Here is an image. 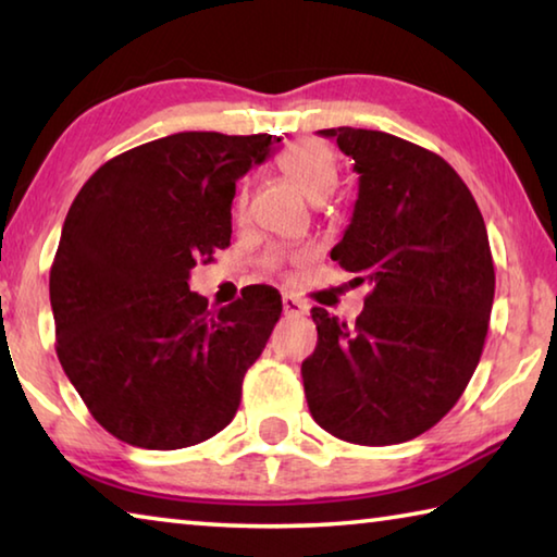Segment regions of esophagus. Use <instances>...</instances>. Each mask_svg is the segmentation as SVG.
Here are the masks:
<instances>
[{
  "label": "esophagus",
  "instance_id": "34e87169",
  "mask_svg": "<svg viewBox=\"0 0 557 557\" xmlns=\"http://www.w3.org/2000/svg\"><path fill=\"white\" fill-rule=\"evenodd\" d=\"M282 309H285L287 317H301L307 312V307L295 295H282Z\"/></svg>",
  "mask_w": 557,
  "mask_h": 557
}]
</instances>
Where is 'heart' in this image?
<instances>
[{
  "label": "heart",
  "instance_id": "1",
  "mask_svg": "<svg viewBox=\"0 0 557 557\" xmlns=\"http://www.w3.org/2000/svg\"><path fill=\"white\" fill-rule=\"evenodd\" d=\"M277 166L309 201L317 203L332 191L338 176V157L334 147L314 137L299 139V143L282 149Z\"/></svg>",
  "mask_w": 557,
  "mask_h": 557
}]
</instances>
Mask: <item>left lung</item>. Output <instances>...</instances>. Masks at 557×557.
I'll return each instance as SVG.
<instances>
[{"label": "left lung", "instance_id": "8db88e82", "mask_svg": "<svg viewBox=\"0 0 557 557\" xmlns=\"http://www.w3.org/2000/svg\"><path fill=\"white\" fill-rule=\"evenodd\" d=\"M354 159L358 199L332 260L369 282L356 324L312 309L301 381L319 428L398 445L455 408L482 358L494 260L474 196L445 159L379 129H319Z\"/></svg>", "mask_w": 557, "mask_h": 557}]
</instances>
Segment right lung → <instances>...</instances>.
Wrapping results in <instances>:
<instances>
[{
    "mask_svg": "<svg viewBox=\"0 0 557 557\" xmlns=\"http://www.w3.org/2000/svg\"><path fill=\"white\" fill-rule=\"evenodd\" d=\"M277 143L154 139L102 164L65 215L49 280L55 354L92 418L132 447H191L235 418L282 299L256 289L211 312L188 272L228 248L235 182Z\"/></svg>",
    "mask_w": 557,
    "mask_h": 557,
    "instance_id": "right-lung-1",
    "label": "right lung"
}]
</instances>
